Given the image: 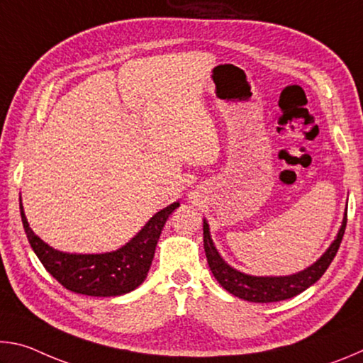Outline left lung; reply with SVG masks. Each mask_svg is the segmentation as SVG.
Here are the masks:
<instances>
[{"label": "left lung", "mask_w": 363, "mask_h": 363, "mask_svg": "<svg viewBox=\"0 0 363 363\" xmlns=\"http://www.w3.org/2000/svg\"><path fill=\"white\" fill-rule=\"evenodd\" d=\"M346 223L347 213L342 219V225L340 232H337L336 240L325 251V255L320 259L315 264H312L311 267L303 270V272L288 275V277H253V275L242 274L238 270L232 269L230 266H227L223 261V257L219 256L216 248H214L210 237V227H208L206 220H203V245L206 259L208 264H210L213 275L219 281V285L232 293L233 296L251 301V303H277V301L290 299L296 296V294L303 293L306 288L314 285L322 277L331 261L335 259L337 250H340L344 230H346Z\"/></svg>", "instance_id": "1"}]
</instances>
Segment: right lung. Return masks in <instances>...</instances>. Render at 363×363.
I'll use <instances>...</instances> for the list:
<instances>
[{
	"label": "right lung",
	"instance_id": "right-lung-1",
	"mask_svg": "<svg viewBox=\"0 0 363 363\" xmlns=\"http://www.w3.org/2000/svg\"><path fill=\"white\" fill-rule=\"evenodd\" d=\"M179 203L158 211L125 247L104 255L60 253L36 237L21 205L22 224L43 266L67 290L88 296H120L143 284L155 255L160 233Z\"/></svg>",
	"mask_w": 363,
	"mask_h": 363
}]
</instances>
